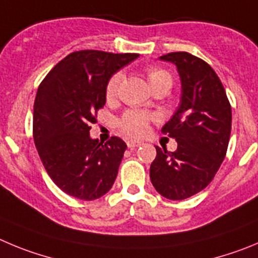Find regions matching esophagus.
Masks as SVG:
<instances>
[{
    "label": "esophagus",
    "mask_w": 258,
    "mask_h": 258,
    "mask_svg": "<svg viewBox=\"0 0 258 258\" xmlns=\"http://www.w3.org/2000/svg\"><path fill=\"white\" fill-rule=\"evenodd\" d=\"M140 145H141V141L139 140H134V139H128V140H127V146H128L130 149H134V148Z\"/></svg>",
    "instance_id": "esophagus-1"
}]
</instances>
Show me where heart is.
Masks as SVG:
<instances>
[{
    "label": "heart",
    "instance_id": "obj_1",
    "mask_svg": "<svg viewBox=\"0 0 258 258\" xmlns=\"http://www.w3.org/2000/svg\"><path fill=\"white\" fill-rule=\"evenodd\" d=\"M148 80H149V85L152 89H154L157 86L163 85V83H171L172 85V78H171L169 73L162 68L148 69ZM120 81H122V74L120 73L114 74L108 81L105 89V96L108 100H112L113 97L117 95V90ZM150 119H152V117L148 113L128 110V112L122 115L118 124H119V128L124 134L131 135V136H141L148 130V124H149Z\"/></svg>",
    "mask_w": 258,
    "mask_h": 258
}]
</instances>
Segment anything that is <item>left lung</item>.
I'll list each match as a JSON object with an SVG mask.
<instances>
[{
  "mask_svg": "<svg viewBox=\"0 0 258 258\" xmlns=\"http://www.w3.org/2000/svg\"><path fill=\"white\" fill-rule=\"evenodd\" d=\"M176 66L181 97L162 131L176 139L177 149L155 146L150 180L161 196L182 201L210 184L226 154L231 132V108L221 81L207 62L189 52L159 57Z\"/></svg>",
  "mask_w": 258,
  "mask_h": 258,
  "instance_id": "obj_1",
  "label": "left lung"
}]
</instances>
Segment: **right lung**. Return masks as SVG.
Listing matches in <instances>:
<instances>
[{
    "label": "right lung",
    "mask_w": 258,
    "mask_h": 258,
    "mask_svg": "<svg viewBox=\"0 0 258 258\" xmlns=\"http://www.w3.org/2000/svg\"><path fill=\"white\" fill-rule=\"evenodd\" d=\"M139 54L82 50L59 61L39 85L33 110V138L48 176L64 192L82 201L112 189L127 145L113 136H90L95 113L106 103V83Z\"/></svg>",
    "instance_id": "add662e5"
}]
</instances>
